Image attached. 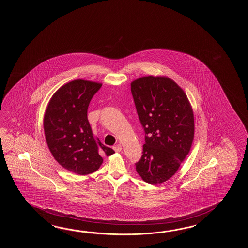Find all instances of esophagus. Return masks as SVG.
Listing matches in <instances>:
<instances>
[{"instance_id": "obj_1", "label": "esophagus", "mask_w": 248, "mask_h": 248, "mask_svg": "<svg viewBox=\"0 0 248 248\" xmlns=\"http://www.w3.org/2000/svg\"><path fill=\"white\" fill-rule=\"evenodd\" d=\"M113 150H114L116 153H120L122 150V146L121 144H117L115 146H113Z\"/></svg>"}]
</instances>
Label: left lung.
<instances>
[{
  "label": "left lung",
  "mask_w": 248,
  "mask_h": 248,
  "mask_svg": "<svg viewBox=\"0 0 248 248\" xmlns=\"http://www.w3.org/2000/svg\"><path fill=\"white\" fill-rule=\"evenodd\" d=\"M131 92L145 132L137 172L148 184H162L177 172L190 153L195 130L192 107L184 90L166 76L135 79Z\"/></svg>",
  "instance_id": "1"
}]
</instances>
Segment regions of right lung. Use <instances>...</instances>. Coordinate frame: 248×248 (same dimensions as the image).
<instances>
[{"label":"right lung","mask_w":248,"mask_h":248,"mask_svg":"<svg viewBox=\"0 0 248 248\" xmlns=\"http://www.w3.org/2000/svg\"><path fill=\"white\" fill-rule=\"evenodd\" d=\"M102 83L74 79L60 87L47 104L43 128L47 147L63 169L79 175L91 174L100 168L99 152L115 153L94 137L88 121V107Z\"/></svg>","instance_id":"1"}]
</instances>
